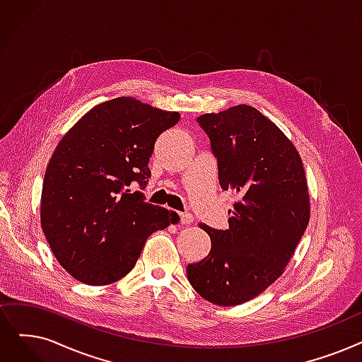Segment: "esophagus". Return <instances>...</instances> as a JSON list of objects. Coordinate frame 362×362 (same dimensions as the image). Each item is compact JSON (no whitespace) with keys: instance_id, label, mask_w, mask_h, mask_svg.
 Instances as JSON below:
<instances>
[{"instance_id":"34e87169","label":"esophagus","mask_w":362,"mask_h":362,"mask_svg":"<svg viewBox=\"0 0 362 362\" xmlns=\"http://www.w3.org/2000/svg\"><path fill=\"white\" fill-rule=\"evenodd\" d=\"M179 217H180L182 225H189V223L194 222V216L191 213H180Z\"/></svg>"}]
</instances>
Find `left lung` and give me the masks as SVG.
Returning a JSON list of instances; mask_svg holds the SVG:
<instances>
[{
	"mask_svg": "<svg viewBox=\"0 0 362 362\" xmlns=\"http://www.w3.org/2000/svg\"><path fill=\"white\" fill-rule=\"evenodd\" d=\"M210 139L218 182L238 194L229 228L201 223L207 257L187 264L195 291L220 306L245 303L281 276L309 223L306 176L294 145L248 105L197 118Z\"/></svg>",
	"mask_w": 362,
	"mask_h": 362,
	"instance_id": "8db88e82",
	"label": "left lung"
}]
</instances>
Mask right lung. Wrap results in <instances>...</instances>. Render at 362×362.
<instances>
[{
    "instance_id": "right-lung-1",
    "label": "right lung",
    "mask_w": 362,
    "mask_h": 362,
    "mask_svg": "<svg viewBox=\"0 0 362 362\" xmlns=\"http://www.w3.org/2000/svg\"><path fill=\"white\" fill-rule=\"evenodd\" d=\"M179 119L177 112L117 98L94 106L60 140L44 175L41 226L75 279L88 286L121 279L149 235L177 222L175 211L152 206L140 191L156 139Z\"/></svg>"
}]
</instances>
